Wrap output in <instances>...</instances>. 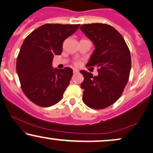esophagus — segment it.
Wrapping results in <instances>:
<instances>
[{
	"label": "esophagus",
	"mask_w": 153,
	"mask_h": 153,
	"mask_svg": "<svg viewBox=\"0 0 153 153\" xmlns=\"http://www.w3.org/2000/svg\"><path fill=\"white\" fill-rule=\"evenodd\" d=\"M79 72V71L78 70V69H75V68H74L73 69V73H78Z\"/></svg>",
	"instance_id": "34e87169"
}]
</instances>
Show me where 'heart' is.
Wrapping results in <instances>:
<instances>
[{
	"mask_svg": "<svg viewBox=\"0 0 153 153\" xmlns=\"http://www.w3.org/2000/svg\"><path fill=\"white\" fill-rule=\"evenodd\" d=\"M74 64L75 65V66H79V65H80V62H75L74 63Z\"/></svg>",
	"mask_w": 153,
	"mask_h": 153,
	"instance_id": "1",
	"label": "heart"
}]
</instances>
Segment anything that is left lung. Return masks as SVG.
Here are the masks:
<instances>
[{"mask_svg": "<svg viewBox=\"0 0 153 153\" xmlns=\"http://www.w3.org/2000/svg\"><path fill=\"white\" fill-rule=\"evenodd\" d=\"M95 46L86 66L99 67L97 76L81 70L82 101L92 109L110 106L121 97L129 80L131 54L123 36L105 24H83L80 27Z\"/></svg>", "mask_w": 153, "mask_h": 153, "instance_id": "8db88e82", "label": "left lung"}]
</instances>
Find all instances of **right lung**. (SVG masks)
Segmentation results:
<instances>
[{"label": "right lung", "instance_id": "right-lung-1", "mask_svg": "<svg viewBox=\"0 0 153 153\" xmlns=\"http://www.w3.org/2000/svg\"><path fill=\"white\" fill-rule=\"evenodd\" d=\"M80 24H46L25 38L17 59L16 69L26 97L41 107H50L62 99L73 76L72 68L54 69V55H60L62 43Z\"/></svg>", "mask_w": 153, "mask_h": 153}]
</instances>
